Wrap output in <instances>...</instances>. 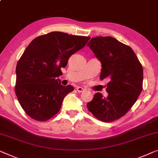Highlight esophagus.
I'll list each match as a JSON object with an SVG mask.
<instances>
[{
    "mask_svg": "<svg viewBox=\"0 0 158 158\" xmlns=\"http://www.w3.org/2000/svg\"><path fill=\"white\" fill-rule=\"evenodd\" d=\"M76 90L78 93H83L85 91V89L83 88H82V87H80V86H77L76 88Z\"/></svg>",
    "mask_w": 158,
    "mask_h": 158,
    "instance_id": "1",
    "label": "esophagus"
}]
</instances>
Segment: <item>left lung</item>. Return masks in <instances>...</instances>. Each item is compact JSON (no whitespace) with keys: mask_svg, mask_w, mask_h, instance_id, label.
Returning a JSON list of instances; mask_svg holds the SVG:
<instances>
[{"mask_svg":"<svg viewBox=\"0 0 158 158\" xmlns=\"http://www.w3.org/2000/svg\"><path fill=\"white\" fill-rule=\"evenodd\" d=\"M88 46L102 65L100 80L108 81L107 98L97 93L87 107L98 120L113 122L131 108L143 90V66L131 48L110 36L91 38Z\"/></svg>","mask_w":158,"mask_h":158,"instance_id":"left-lung-1","label":"left lung"}]
</instances>
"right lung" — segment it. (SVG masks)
Returning a JSON list of instances; mask_svg holds the SVG:
<instances>
[{
  "mask_svg": "<svg viewBox=\"0 0 158 158\" xmlns=\"http://www.w3.org/2000/svg\"><path fill=\"white\" fill-rule=\"evenodd\" d=\"M90 37L51 32L35 38L16 66L15 91L22 108L34 120L45 121L60 110L65 95L74 90L58 78L68 60Z\"/></svg>",
  "mask_w": 158,
  "mask_h": 158,
  "instance_id": "add662e5",
  "label": "right lung"
}]
</instances>
